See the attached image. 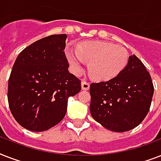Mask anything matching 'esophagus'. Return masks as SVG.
<instances>
[{"instance_id":"1","label":"esophagus","mask_w":161,"mask_h":161,"mask_svg":"<svg viewBox=\"0 0 161 161\" xmlns=\"http://www.w3.org/2000/svg\"><path fill=\"white\" fill-rule=\"evenodd\" d=\"M81 86H82V89H83V90H88L89 88H90L89 83L85 82V81H83V82L81 83Z\"/></svg>"}]
</instances>
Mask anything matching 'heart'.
<instances>
[{"mask_svg":"<svg viewBox=\"0 0 161 161\" xmlns=\"http://www.w3.org/2000/svg\"><path fill=\"white\" fill-rule=\"evenodd\" d=\"M66 57L75 75L83 72L84 63H89V73L97 81H108L116 78L129 61L126 48L104 42H85L76 51L68 49Z\"/></svg>","mask_w":161,"mask_h":161,"instance_id":"heart-1","label":"heart"}]
</instances>
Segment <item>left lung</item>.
<instances>
[{"instance_id":"obj_1","label":"left lung","mask_w":161,"mask_h":161,"mask_svg":"<svg viewBox=\"0 0 161 161\" xmlns=\"http://www.w3.org/2000/svg\"><path fill=\"white\" fill-rule=\"evenodd\" d=\"M153 94L150 73L134 54L130 56L126 67L116 78L91 83V115L107 130L129 131L147 115Z\"/></svg>"}]
</instances>
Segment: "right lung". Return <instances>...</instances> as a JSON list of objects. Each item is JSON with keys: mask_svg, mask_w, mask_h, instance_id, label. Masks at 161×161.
I'll use <instances>...</instances> for the list:
<instances>
[{"mask_svg": "<svg viewBox=\"0 0 161 161\" xmlns=\"http://www.w3.org/2000/svg\"><path fill=\"white\" fill-rule=\"evenodd\" d=\"M66 34L35 42L16 58L8 81L11 112L26 130L42 132L58 125L68 100L81 90V81L68 72Z\"/></svg>", "mask_w": 161, "mask_h": 161, "instance_id": "right-lung-1", "label": "right lung"}]
</instances>
